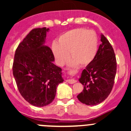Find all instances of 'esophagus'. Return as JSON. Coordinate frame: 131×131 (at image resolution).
<instances>
[{
	"label": "esophagus",
	"mask_w": 131,
	"mask_h": 131,
	"mask_svg": "<svg viewBox=\"0 0 131 131\" xmlns=\"http://www.w3.org/2000/svg\"><path fill=\"white\" fill-rule=\"evenodd\" d=\"M73 73V71H72V70H71L70 72V74H72ZM67 82L68 83H69V84H74V83L76 82L77 80H75V79H68V80H67Z\"/></svg>",
	"instance_id": "1"
}]
</instances>
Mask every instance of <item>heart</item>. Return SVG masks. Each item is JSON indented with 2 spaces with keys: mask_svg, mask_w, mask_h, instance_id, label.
I'll list each match as a JSON object with an SVG mask.
<instances>
[{
  "mask_svg": "<svg viewBox=\"0 0 131 131\" xmlns=\"http://www.w3.org/2000/svg\"><path fill=\"white\" fill-rule=\"evenodd\" d=\"M98 46L97 34L92 30L75 28L63 33L58 37L57 43L52 45V51L59 65H63L72 58L70 65L78 63L86 66L92 61L96 56Z\"/></svg>",
  "mask_w": 131,
  "mask_h": 131,
  "instance_id": "heart-1",
  "label": "heart"
}]
</instances>
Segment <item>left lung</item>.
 <instances>
[{"instance_id":"left-lung-1","label":"left lung","mask_w":131,"mask_h":131,"mask_svg":"<svg viewBox=\"0 0 131 131\" xmlns=\"http://www.w3.org/2000/svg\"><path fill=\"white\" fill-rule=\"evenodd\" d=\"M94 59L82 71L79 82L84 90L77 96L82 103L94 106L107 98L113 88L117 61L112 45L103 34Z\"/></svg>"}]
</instances>
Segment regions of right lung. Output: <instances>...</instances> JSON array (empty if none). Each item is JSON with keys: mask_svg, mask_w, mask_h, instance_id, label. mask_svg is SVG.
<instances>
[{"mask_svg": "<svg viewBox=\"0 0 131 131\" xmlns=\"http://www.w3.org/2000/svg\"><path fill=\"white\" fill-rule=\"evenodd\" d=\"M49 28L30 31L16 50L13 72L21 95L35 106L49 105L56 96L58 84L64 80L61 68L53 63L52 50L45 45Z\"/></svg>", "mask_w": 131, "mask_h": 131, "instance_id": "add662e5", "label": "right lung"}]
</instances>
